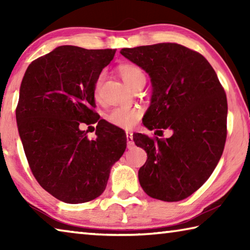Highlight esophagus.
Instances as JSON below:
<instances>
[{
	"mask_svg": "<svg viewBox=\"0 0 250 250\" xmlns=\"http://www.w3.org/2000/svg\"><path fill=\"white\" fill-rule=\"evenodd\" d=\"M126 143H128V147L133 146V133L130 132V131H126Z\"/></svg>",
	"mask_w": 250,
	"mask_h": 250,
	"instance_id": "esophagus-1",
	"label": "esophagus"
}]
</instances>
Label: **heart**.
<instances>
[{
    "instance_id": "1",
    "label": "heart",
    "mask_w": 250,
    "mask_h": 250,
    "mask_svg": "<svg viewBox=\"0 0 250 250\" xmlns=\"http://www.w3.org/2000/svg\"><path fill=\"white\" fill-rule=\"evenodd\" d=\"M120 75L125 83L132 89V88L141 82H146V75L140 67L132 64H125L120 66L119 68ZM104 75H99L97 78L94 87V95L95 98H99V90L101 83H103ZM140 117V111L138 109L126 108V107H117L113 108L107 115V120L110 124L120 126V128L129 129L135 125Z\"/></svg>"
}]
</instances>
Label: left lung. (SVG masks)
Returning <instances> with one entry per match:
<instances>
[{
  "instance_id": "8db88e82",
  "label": "left lung",
  "mask_w": 250,
  "mask_h": 250,
  "mask_svg": "<svg viewBox=\"0 0 250 250\" xmlns=\"http://www.w3.org/2000/svg\"><path fill=\"white\" fill-rule=\"evenodd\" d=\"M150 76L152 95L143 125L170 129V138L133 135L147 159L139 182L147 195L179 202L208 180L226 141L227 99L217 75L200 53L176 43L120 50ZM162 132V131H161Z\"/></svg>"
}]
</instances>
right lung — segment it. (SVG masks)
Masks as SVG:
<instances>
[{
  "label": "right lung",
  "instance_id": "1",
  "mask_svg": "<svg viewBox=\"0 0 250 250\" xmlns=\"http://www.w3.org/2000/svg\"><path fill=\"white\" fill-rule=\"evenodd\" d=\"M115 54L59 46L32 62L21 83L16 121L29 167L45 191L68 204L100 196L126 147L94 111L95 83ZM97 122L89 141L79 125Z\"/></svg>",
  "mask_w": 250,
  "mask_h": 250
}]
</instances>
